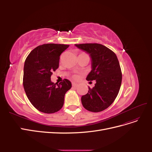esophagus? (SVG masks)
<instances>
[{"label": "esophagus", "instance_id": "1", "mask_svg": "<svg viewBox=\"0 0 152 152\" xmlns=\"http://www.w3.org/2000/svg\"><path fill=\"white\" fill-rule=\"evenodd\" d=\"M72 86L74 87H77L78 86V84L76 83H74V82H73L72 83Z\"/></svg>", "mask_w": 152, "mask_h": 152}]
</instances>
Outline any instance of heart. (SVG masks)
Segmentation results:
<instances>
[{
    "mask_svg": "<svg viewBox=\"0 0 152 152\" xmlns=\"http://www.w3.org/2000/svg\"><path fill=\"white\" fill-rule=\"evenodd\" d=\"M73 77H74V79H78V76H77V75H75V76Z\"/></svg>",
    "mask_w": 152,
    "mask_h": 152,
    "instance_id": "obj_1",
    "label": "heart"
}]
</instances>
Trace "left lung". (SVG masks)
I'll return each instance as SVG.
<instances>
[{
  "label": "left lung",
  "instance_id": "left-lung-1",
  "mask_svg": "<svg viewBox=\"0 0 152 152\" xmlns=\"http://www.w3.org/2000/svg\"><path fill=\"white\" fill-rule=\"evenodd\" d=\"M89 54L92 70L86 80H96L93 89L89 87L82 96L83 107L90 112H99L107 109L115 99L122 83V72L116 54L99 44H75Z\"/></svg>",
  "mask_w": 152,
  "mask_h": 152
}]
</instances>
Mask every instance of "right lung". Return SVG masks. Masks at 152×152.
<instances>
[{
	"label": "right lung",
	"mask_w": 152,
	"mask_h": 152,
	"mask_svg": "<svg viewBox=\"0 0 152 152\" xmlns=\"http://www.w3.org/2000/svg\"><path fill=\"white\" fill-rule=\"evenodd\" d=\"M69 45L46 44L39 45L27 56L23 69V87L31 103L40 112H57L63 107L72 83L64 79L59 84L50 80L59 67V56Z\"/></svg>",
	"instance_id": "1"
}]
</instances>
